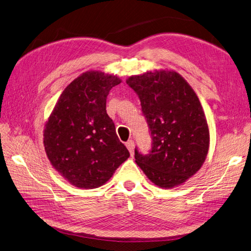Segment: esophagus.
Instances as JSON below:
<instances>
[{"label":"esophagus","mask_w":251,"mask_h":251,"mask_svg":"<svg viewBox=\"0 0 251 251\" xmlns=\"http://www.w3.org/2000/svg\"><path fill=\"white\" fill-rule=\"evenodd\" d=\"M125 145H126V148L128 149V151H129L130 155H132L133 154V148H135V142H133L132 140H128V141L125 143Z\"/></svg>","instance_id":"obj_1"}]
</instances>
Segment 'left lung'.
Returning a JSON list of instances; mask_svg holds the SVG:
<instances>
[{"label":"left lung","instance_id":"obj_1","mask_svg":"<svg viewBox=\"0 0 251 251\" xmlns=\"http://www.w3.org/2000/svg\"><path fill=\"white\" fill-rule=\"evenodd\" d=\"M126 83L140 98L152 137L149 154L135 149L137 165L161 188L183 184L200 170L208 152L209 131L199 98L173 71L131 75Z\"/></svg>","mask_w":251,"mask_h":251}]
</instances>
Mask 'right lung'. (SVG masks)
<instances>
[{"instance_id": "add662e5", "label": "right lung", "mask_w": 251, "mask_h": 251, "mask_svg": "<svg viewBox=\"0 0 251 251\" xmlns=\"http://www.w3.org/2000/svg\"><path fill=\"white\" fill-rule=\"evenodd\" d=\"M121 80L86 72L63 91L46 123L44 145L51 165L69 183L92 189L103 185L129 157L106 110Z\"/></svg>"}]
</instances>
